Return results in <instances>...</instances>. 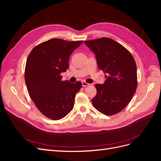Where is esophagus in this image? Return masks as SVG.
Returning <instances> with one entry per match:
<instances>
[{"mask_svg":"<svg viewBox=\"0 0 161 161\" xmlns=\"http://www.w3.org/2000/svg\"><path fill=\"white\" fill-rule=\"evenodd\" d=\"M82 86H89L90 85L89 83H87V82H86L85 81H82Z\"/></svg>","mask_w":161,"mask_h":161,"instance_id":"obj_1","label":"esophagus"}]
</instances>
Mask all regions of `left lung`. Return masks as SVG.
Segmentation results:
<instances>
[{"label":"left lung","mask_w":161,"mask_h":161,"mask_svg":"<svg viewBox=\"0 0 161 161\" xmlns=\"http://www.w3.org/2000/svg\"><path fill=\"white\" fill-rule=\"evenodd\" d=\"M93 52L98 68L106 80L96 84L97 95L92 99L96 109L106 115L123 110L131 101L137 88V67L131 53L109 38L84 41Z\"/></svg>","instance_id":"obj_1"}]
</instances>
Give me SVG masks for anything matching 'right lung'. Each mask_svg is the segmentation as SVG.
Here are the masks:
<instances>
[{"instance_id":"obj_1","label":"right lung","mask_w":161,"mask_h":161,"mask_svg":"<svg viewBox=\"0 0 161 161\" xmlns=\"http://www.w3.org/2000/svg\"><path fill=\"white\" fill-rule=\"evenodd\" d=\"M82 41L53 38L37 45L29 54L25 81L30 98L42 114L52 120L63 119L72 110L82 83L62 80L69 58Z\"/></svg>"}]
</instances>
